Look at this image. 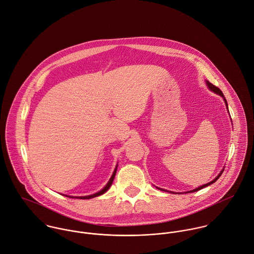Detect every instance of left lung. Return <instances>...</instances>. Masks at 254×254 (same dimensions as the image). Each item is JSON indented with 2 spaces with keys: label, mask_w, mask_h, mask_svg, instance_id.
Here are the masks:
<instances>
[{
  "label": "left lung",
  "mask_w": 254,
  "mask_h": 254,
  "mask_svg": "<svg viewBox=\"0 0 254 254\" xmlns=\"http://www.w3.org/2000/svg\"><path fill=\"white\" fill-rule=\"evenodd\" d=\"M206 85L208 86V88L211 90V91H213V92H215V93H217V94H219V95H221L222 97H223V99H224V101H225V104H226V107H227V110L229 111V107H228V103H227V100H226V98H225V96H224V94H223V92H222V90L219 88V87H217V86H215V85H213V84H211L209 81H206ZM224 169L225 168H223V169L220 171V173L212 180V181H210V182H208V183H206V184H203V185H201V186H199V187H197V188H195V189H193V190H190V191H187V192H185V193H189V192H195V191H198V190H200V189H202V188H204V187H206V186H209V185H211V184H213L214 182H216L218 179H219V177L222 175V173H223V171H224ZM158 189H160V190H164V191H168V192H171V193H174V192H172V191H169V190H165V189H163V188H159V187H157ZM178 194H180V193H178Z\"/></svg>",
  "instance_id": "obj_1"
}]
</instances>
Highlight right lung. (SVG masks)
Instances as JSON below:
<instances>
[{"mask_svg": "<svg viewBox=\"0 0 254 254\" xmlns=\"http://www.w3.org/2000/svg\"><path fill=\"white\" fill-rule=\"evenodd\" d=\"M117 167H118V165H116V167H115V169H114V171H113V173H112V175H111V177L109 178V180H108V182L106 183V185L101 189V190H99L98 192H96V193H94V194H91V195H87V196H70V195H64V196H67V197H69V198H79V199H90V198H94V197H96V196H99V195H102L103 193H105L108 189H109V187L111 186V184H112V182H113V179H114V177H115V174H116V170H117Z\"/></svg>", "mask_w": 254, "mask_h": 254, "instance_id": "right-lung-1", "label": "right lung"}]
</instances>
